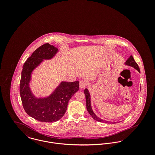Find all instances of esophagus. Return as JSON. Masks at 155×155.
I'll return each mask as SVG.
<instances>
[{"mask_svg": "<svg viewBox=\"0 0 155 155\" xmlns=\"http://www.w3.org/2000/svg\"><path fill=\"white\" fill-rule=\"evenodd\" d=\"M87 85V82L85 81H81L79 82V87H80L81 88L83 89L85 88Z\"/></svg>", "mask_w": 155, "mask_h": 155, "instance_id": "obj_1", "label": "esophagus"}]
</instances>
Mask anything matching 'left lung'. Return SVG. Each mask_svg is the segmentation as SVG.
<instances>
[{
  "instance_id": "1",
  "label": "left lung",
  "mask_w": 155,
  "mask_h": 155,
  "mask_svg": "<svg viewBox=\"0 0 155 155\" xmlns=\"http://www.w3.org/2000/svg\"><path fill=\"white\" fill-rule=\"evenodd\" d=\"M125 64L130 66L133 67L134 68H135L137 70H138L140 73V68L138 66V64H137V63L135 61L133 56L131 55L130 57V58L127 60V61L125 62ZM84 93L85 94V97H86V101H87V111H88L89 114L92 117V118L94 119H95L97 121L100 122H105V123H107V124H111L110 122H108V121H105L101 119H100V117H97L95 113H94V111H92V109L91 108V98H90V94L89 93L88 90L87 89H85L84 91Z\"/></svg>"
}]
</instances>
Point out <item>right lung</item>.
Wrapping results in <instances>:
<instances>
[{
    "mask_svg": "<svg viewBox=\"0 0 155 155\" xmlns=\"http://www.w3.org/2000/svg\"><path fill=\"white\" fill-rule=\"evenodd\" d=\"M57 52L58 49L51 45H42L27 58L22 68L20 85L22 106L30 116L40 122H54L60 119L66 111L70 99L79 88V81L62 82L47 98L38 99L31 92L28 83L32 71L44 59H51Z\"/></svg>",
    "mask_w": 155,
    "mask_h": 155,
    "instance_id": "add662e5",
    "label": "right lung"
}]
</instances>
